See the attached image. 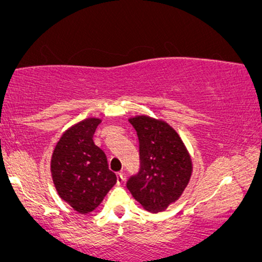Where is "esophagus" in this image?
<instances>
[{
    "instance_id": "obj_1",
    "label": "esophagus",
    "mask_w": 262,
    "mask_h": 262,
    "mask_svg": "<svg viewBox=\"0 0 262 262\" xmlns=\"http://www.w3.org/2000/svg\"><path fill=\"white\" fill-rule=\"evenodd\" d=\"M117 181H118V185H120L121 182L124 181V174H123V171H119V173H117Z\"/></svg>"
}]
</instances>
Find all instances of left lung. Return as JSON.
I'll list each match as a JSON object with an SVG mask.
<instances>
[{
  "instance_id": "obj_1",
  "label": "left lung",
  "mask_w": 262,
  "mask_h": 262,
  "mask_svg": "<svg viewBox=\"0 0 262 262\" xmlns=\"http://www.w3.org/2000/svg\"><path fill=\"white\" fill-rule=\"evenodd\" d=\"M130 124L139 141V170L126 187L145 210L160 212L182 194L192 174V161L179 135L164 121L139 116Z\"/></svg>"
}]
</instances>
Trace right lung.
I'll return each instance as SVG.
<instances>
[{"instance_id": "1", "label": "right lung", "mask_w": 262, "mask_h": 262, "mask_svg": "<svg viewBox=\"0 0 262 262\" xmlns=\"http://www.w3.org/2000/svg\"><path fill=\"white\" fill-rule=\"evenodd\" d=\"M100 123V119L88 118L71 126L52 154L51 171L57 192L80 213L96 209L117 182L106 154L93 141Z\"/></svg>"}]
</instances>
